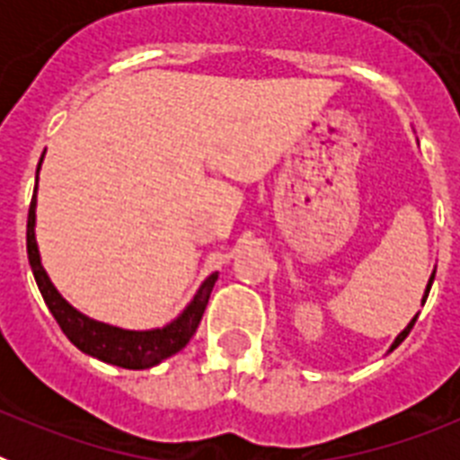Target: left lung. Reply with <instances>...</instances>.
Returning <instances> with one entry per match:
<instances>
[{
    "label": "left lung",
    "mask_w": 460,
    "mask_h": 460,
    "mask_svg": "<svg viewBox=\"0 0 460 460\" xmlns=\"http://www.w3.org/2000/svg\"><path fill=\"white\" fill-rule=\"evenodd\" d=\"M433 279H436V270H433V274H430L429 283H426V290H424V296H421V304H424V302H426V296H429V292H430V286H433ZM417 315H420V313H417ZM417 315H414V318H412V320H410V323H408V327H405V329H403V332H401V334H398V336H396V339H394V343H392V345H389V350H387V355H389V352H394V350H396L398 345L403 343V341H405V336H408V334H410V329H412V327H414V323H417Z\"/></svg>",
    "instance_id": "left-lung-1"
}]
</instances>
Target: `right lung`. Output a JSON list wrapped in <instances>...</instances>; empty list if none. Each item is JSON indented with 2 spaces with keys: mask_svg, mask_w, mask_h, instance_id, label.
<instances>
[{
  "mask_svg": "<svg viewBox=\"0 0 460 460\" xmlns=\"http://www.w3.org/2000/svg\"><path fill=\"white\" fill-rule=\"evenodd\" d=\"M40 164H43V156H40L39 168H36L34 198H31L30 217H27V258H30L31 274H34L36 286L43 295V302L50 308L52 318L62 327L66 339L84 355L105 361V364H112V367L131 368V371L152 368L164 359H168V357L177 355L189 343L198 324H200L202 313H205L209 295L214 290V283L218 280V271H214V274L202 280L184 311L164 327L124 329L84 315L83 311L71 306L59 295L48 271L43 270V262H40L39 243H36V190H39Z\"/></svg>",
  "mask_w": 460,
  "mask_h": 460,
  "instance_id": "add662e5",
  "label": "right lung"
}]
</instances>
